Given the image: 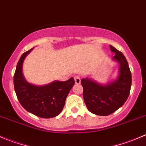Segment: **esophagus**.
Segmentation results:
<instances>
[{
	"label": "esophagus",
	"instance_id": "obj_1",
	"mask_svg": "<svg viewBox=\"0 0 146 146\" xmlns=\"http://www.w3.org/2000/svg\"><path fill=\"white\" fill-rule=\"evenodd\" d=\"M74 80H75V83H76V84H80V78L78 76H75Z\"/></svg>",
	"mask_w": 146,
	"mask_h": 146
}]
</instances>
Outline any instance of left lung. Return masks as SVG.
Instances as JSON below:
<instances>
[{
    "label": "left lung",
    "mask_w": 146,
    "mask_h": 146,
    "mask_svg": "<svg viewBox=\"0 0 146 146\" xmlns=\"http://www.w3.org/2000/svg\"><path fill=\"white\" fill-rule=\"evenodd\" d=\"M115 55L113 57L120 64L117 79L106 85H100L89 78L81 80L83 99L87 108L92 113L108 115L123 106L128 99L131 87V73L128 63L121 51L110 46Z\"/></svg>",
    "instance_id": "left-lung-1"
}]
</instances>
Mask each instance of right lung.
<instances>
[{
	"label": "right lung",
	"instance_id": "add662e5",
	"mask_svg": "<svg viewBox=\"0 0 146 146\" xmlns=\"http://www.w3.org/2000/svg\"><path fill=\"white\" fill-rule=\"evenodd\" d=\"M33 49L24 53L18 60L13 78L15 93L21 106L27 111L40 118H53L61 113L75 80L70 78L66 81L56 80L41 86L28 83L23 75V63Z\"/></svg>",
	"mask_w": 146,
	"mask_h": 146
}]
</instances>
